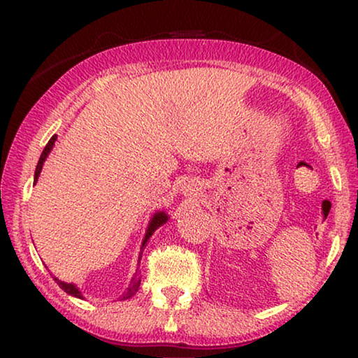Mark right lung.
I'll return each instance as SVG.
<instances>
[{
  "label": "right lung",
  "instance_id": "1",
  "mask_svg": "<svg viewBox=\"0 0 358 358\" xmlns=\"http://www.w3.org/2000/svg\"><path fill=\"white\" fill-rule=\"evenodd\" d=\"M55 140H57V135H53L52 138L48 140V143H47L45 148H43V151H42L41 159H38L37 168H36V174H34V184L37 182L38 176H41L42 166H43V163H45L47 156H48V153H50V151H52L53 145H55ZM168 218H169V217H168V215H166L164 212H156V213L153 215V218H151V222H150V224H148V229H146V234H145L143 243H141V249L145 248V244H146V241H148V239L151 238V234H153V233L156 231V229H158V228L161 227V224H164L166 222H168ZM140 259H141V257H140ZM55 282L58 283V285H60L62 290H65V292L68 293V295H73V296H76V298H83L81 292L78 290L76 285H73V283L62 282V280H58V278H55ZM140 282H141V278H140V275H138V272H135V275L131 277V282H130L129 288H127V292L124 293V295H122V300H129V298L134 296L135 293H136V290H138Z\"/></svg>",
  "mask_w": 358,
  "mask_h": 358
}]
</instances>
